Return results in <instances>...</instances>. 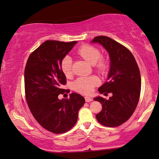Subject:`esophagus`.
Returning a JSON list of instances; mask_svg holds the SVG:
<instances>
[{"label": "esophagus", "mask_w": 159, "mask_h": 159, "mask_svg": "<svg viewBox=\"0 0 159 159\" xmlns=\"http://www.w3.org/2000/svg\"><path fill=\"white\" fill-rule=\"evenodd\" d=\"M85 101L86 102H91V101H93V99L91 97H85Z\"/></svg>", "instance_id": "esophagus-1"}]
</instances>
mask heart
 Instances as JSON below:
<instances>
[{"instance_id":"obj_1","label":"heart","mask_w":159,"mask_h":159,"mask_svg":"<svg viewBox=\"0 0 159 159\" xmlns=\"http://www.w3.org/2000/svg\"><path fill=\"white\" fill-rule=\"evenodd\" d=\"M77 54L89 63L93 65V68L97 73L104 75L109 69V62L102 57V52L99 49L94 46L84 44L77 50ZM60 68L66 77L72 74V60L69 56L62 58L60 62ZM99 84V79L94 75L82 76L78 78L73 82V90L83 94H90L93 89Z\"/></svg>"}]
</instances>
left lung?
I'll list each match as a JSON object with an SVG mask.
<instances>
[{
	"instance_id": "1",
	"label": "left lung",
	"mask_w": 159,
	"mask_h": 159,
	"mask_svg": "<svg viewBox=\"0 0 159 159\" xmlns=\"http://www.w3.org/2000/svg\"><path fill=\"white\" fill-rule=\"evenodd\" d=\"M91 42H98L110 57L108 81L99 88L100 93L112 96L108 100L98 97L95 101L102 104L96 115L98 122L106 127H117L129 119L140 99L141 77L135 57L127 48L106 36H98Z\"/></svg>"
}]
</instances>
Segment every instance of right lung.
<instances>
[{
  "mask_svg": "<svg viewBox=\"0 0 159 159\" xmlns=\"http://www.w3.org/2000/svg\"><path fill=\"white\" fill-rule=\"evenodd\" d=\"M77 41L48 40L31 53L24 70V88L27 104L33 117L43 128L55 134L64 133L76 123L79 109L85 103L79 93L60 100L66 77L60 62Z\"/></svg>",
  "mask_w": 159,
  "mask_h": 159,
  "instance_id": "right-lung-1",
  "label": "right lung"
}]
</instances>
